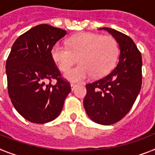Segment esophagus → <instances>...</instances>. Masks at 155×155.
I'll return each mask as SVG.
<instances>
[{"mask_svg":"<svg viewBox=\"0 0 155 155\" xmlns=\"http://www.w3.org/2000/svg\"><path fill=\"white\" fill-rule=\"evenodd\" d=\"M77 86H78V84H74V83L71 84V87L72 90H74V89H75Z\"/></svg>","mask_w":155,"mask_h":155,"instance_id":"obj_1","label":"esophagus"}]
</instances>
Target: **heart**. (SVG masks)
<instances>
[{
  "label": "heart",
  "instance_id": "obj_1",
  "mask_svg": "<svg viewBox=\"0 0 155 155\" xmlns=\"http://www.w3.org/2000/svg\"><path fill=\"white\" fill-rule=\"evenodd\" d=\"M51 55L61 71H66L77 61L81 64L65 73V77L79 82L92 76L107 74L115 66L119 56L117 42L112 36L81 33L71 37L67 46L57 42Z\"/></svg>",
  "mask_w": 155,
  "mask_h": 155
}]
</instances>
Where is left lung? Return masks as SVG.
Here are the masks:
<instances>
[{
	"label": "left lung",
	"instance_id": "left-lung-1",
	"mask_svg": "<svg viewBox=\"0 0 155 155\" xmlns=\"http://www.w3.org/2000/svg\"><path fill=\"white\" fill-rule=\"evenodd\" d=\"M107 31L120 48L119 61L109 74L86 84L84 106L89 118L101 125H112L132 107L142 84V57L130 37L110 28Z\"/></svg>",
	"mask_w": 155,
	"mask_h": 155
}]
</instances>
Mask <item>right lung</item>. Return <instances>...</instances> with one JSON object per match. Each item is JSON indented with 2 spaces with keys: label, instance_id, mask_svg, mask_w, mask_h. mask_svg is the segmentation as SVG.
I'll return each mask as SVG.
<instances>
[{
  "label": "right lung",
  "instance_id": "1",
  "mask_svg": "<svg viewBox=\"0 0 155 155\" xmlns=\"http://www.w3.org/2000/svg\"><path fill=\"white\" fill-rule=\"evenodd\" d=\"M66 34L49 25H37L11 48L5 65L8 94L17 112L31 122L43 124L57 118L71 90L51 55L52 47ZM52 78L56 85L51 84Z\"/></svg>",
  "mask_w": 155,
  "mask_h": 155
}]
</instances>
